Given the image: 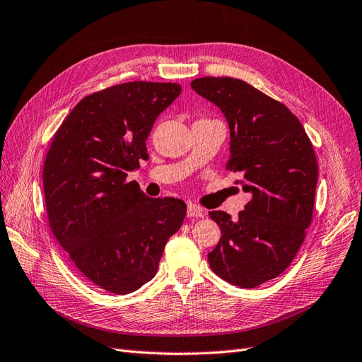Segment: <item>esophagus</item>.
<instances>
[{
  "instance_id": "1",
  "label": "esophagus",
  "mask_w": 362,
  "mask_h": 362,
  "mask_svg": "<svg viewBox=\"0 0 362 362\" xmlns=\"http://www.w3.org/2000/svg\"><path fill=\"white\" fill-rule=\"evenodd\" d=\"M205 213L201 210L199 206H196L194 204H189L187 206V217H204Z\"/></svg>"
}]
</instances>
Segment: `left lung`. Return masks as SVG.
Segmentation results:
<instances>
[{
  "label": "left lung",
  "mask_w": 362,
  "mask_h": 362,
  "mask_svg": "<svg viewBox=\"0 0 362 362\" xmlns=\"http://www.w3.org/2000/svg\"><path fill=\"white\" fill-rule=\"evenodd\" d=\"M192 89L221 108L229 127L226 169L250 194L237 221L210 211L222 231L208 254L218 278L254 288L286 270L313 218L319 166L311 141L288 108L229 76H202Z\"/></svg>",
  "instance_id": "1"
}]
</instances>
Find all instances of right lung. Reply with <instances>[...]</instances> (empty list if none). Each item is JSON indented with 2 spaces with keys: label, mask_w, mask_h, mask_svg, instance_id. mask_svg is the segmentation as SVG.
Returning a JSON list of instances; mask_svg holds the SVG:
<instances>
[{
  "label": "right lung",
  "mask_w": 362,
  "mask_h": 362,
  "mask_svg": "<svg viewBox=\"0 0 362 362\" xmlns=\"http://www.w3.org/2000/svg\"><path fill=\"white\" fill-rule=\"evenodd\" d=\"M181 93L177 83L133 81L92 93L74 107L43 164L51 231L95 286L136 291L156 276L187 205L148 198L128 172L148 158L146 139Z\"/></svg>",
  "instance_id": "right-lung-1"
}]
</instances>
